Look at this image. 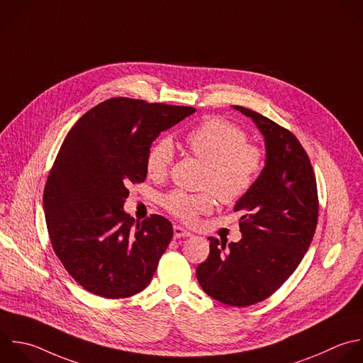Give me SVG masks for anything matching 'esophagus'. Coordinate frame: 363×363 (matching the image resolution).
I'll return each instance as SVG.
<instances>
[{
  "instance_id": "obj_1",
  "label": "esophagus",
  "mask_w": 363,
  "mask_h": 363,
  "mask_svg": "<svg viewBox=\"0 0 363 363\" xmlns=\"http://www.w3.org/2000/svg\"><path fill=\"white\" fill-rule=\"evenodd\" d=\"M173 233H174V238H182V237H191V233L184 230L180 225H174L173 227Z\"/></svg>"
}]
</instances>
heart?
<instances>
[{"instance_id": "b5f03b06", "label": "heart", "mask_w": 363, "mask_h": 363, "mask_svg": "<svg viewBox=\"0 0 363 363\" xmlns=\"http://www.w3.org/2000/svg\"><path fill=\"white\" fill-rule=\"evenodd\" d=\"M184 142L189 152L206 164L200 186L210 190L194 194L173 190L162 199L163 207L186 223H193L199 214L213 208V194L225 204L245 197L265 166L262 147L248 143L245 130L221 118L201 122L186 135ZM174 159L173 140L169 136L157 139L146 156L147 174L152 179L167 176Z\"/></svg>"}]
</instances>
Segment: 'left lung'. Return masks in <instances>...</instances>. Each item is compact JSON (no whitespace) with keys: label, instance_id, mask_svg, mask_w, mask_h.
Segmentation results:
<instances>
[{"label":"left lung","instance_id":"1","mask_svg":"<svg viewBox=\"0 0 363 363\" xmlns=\"http://www.w3.org/2000/svg\"><path fill=\"white\" fill-rule=\"evenodd\" d=\"M265 140V166L252 190L238 200V242L210 237V254L197 267L203 291L231 306L271 296L302 261L318 223V190L311 160L288 129L242 106Z\"/></svg>","mask_w":363,"mask_h":363}]
</instances>
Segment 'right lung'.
I'll return each instance as SVG.
<instances>
[{"label":"right lung","instance_id":"add662e5","mask_svg":"<svg viewBox=\"0 0 363 363\" xmlns=\"http://www.w3.org/2000/svg\"><path fill=\"white\" fill-rule=\"evenodd\" d=\"M191 106L112 98L68 132L44 189L52 248L86 291L109 299L143 291L173 237L172 223H142L123 211L130 183L146 179V156L160 132L194 113Z\"/></svg>","mask_w":363,"mask_h":363}]
</instances>
